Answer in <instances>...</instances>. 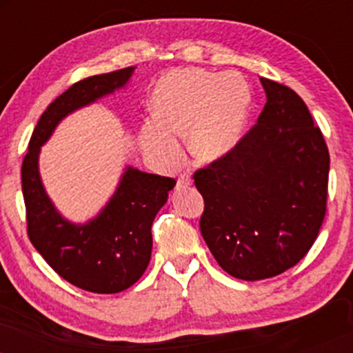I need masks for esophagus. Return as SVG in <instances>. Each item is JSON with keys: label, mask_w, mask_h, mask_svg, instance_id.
<instances>
[{"label": "esophagus", "mask_w": 353, "mask_h": 353, "mask_svg": "<svg viewBox=\"0 0 353 353\" xmlns=\"http://www.w3.org/2000/svg\"><path fill=\"white\" fill-rule=\"evenodd\" d=\"M192 184V179H190V176L188 174H181V177L177 179V188H189V185Z\"/></svg>", "instance_id": "obj_1"}]
</instances>
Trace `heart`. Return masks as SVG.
Segmentation results:
<instances>
[{"mask_svg": "<svg viewBox=\"0 0 353 353\" xmlns=\"http://www.w3.org/2000/svg\"><path fill=\"white\" fill-rule=\"evenodd\" d=\"M252 94L244 76L201 68L172 70L152 91L156 116L141 125V148L149 161L172 169L181 161L184 136L188 151L201 163L222 159L239 144L249 123Z\"/></svg>", "mask_w": 353, "mask_h": 353, "instance_id": "heart-1", "label": "heart"}]
</instances>
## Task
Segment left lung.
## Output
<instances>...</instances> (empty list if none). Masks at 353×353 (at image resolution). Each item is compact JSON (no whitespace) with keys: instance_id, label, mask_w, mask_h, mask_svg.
Here are the masks:
<instances>
[{"instance_id":"obj_1","label":"left lung","mask_w":353,"mask_h":353,"mask_svg":"<svg viewBox=\"0 0 353 353\" xmlns=\"http://www.w3.org/2000/svg\"><path fill=\"white\" fill-rule=\"evenodd\" d=\"M267 103L222 159L194 174L204 197L201 232L236 279L285 272L309 252L325 217L329 149L301 96L261 78Z\"/></svg>"}]
</instances>
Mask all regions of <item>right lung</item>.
I'll return each instance as SVG.
<instances>
[{
	"instance_id": "1",
	"label": "right lung",
	"mask_w": 353,
	"mask_h": 353,
	"mask_svg": "<svg viewBox=\"0 0 353 353\" xmlns=\"http://www.w3.org/2000/svg\"><path fill=\"white\" fill-rule=\"evenodd\" d=\"M136 68L86 78L48 106L36 124L21 165L28 236L54 272L79 289L116 294L129 289L148 269L151 225L176 181L125 165L119 184L96 217L68 221L52 204L39 174V152L66 116L125 88Z\"/></svg>"
}]
</instances>
